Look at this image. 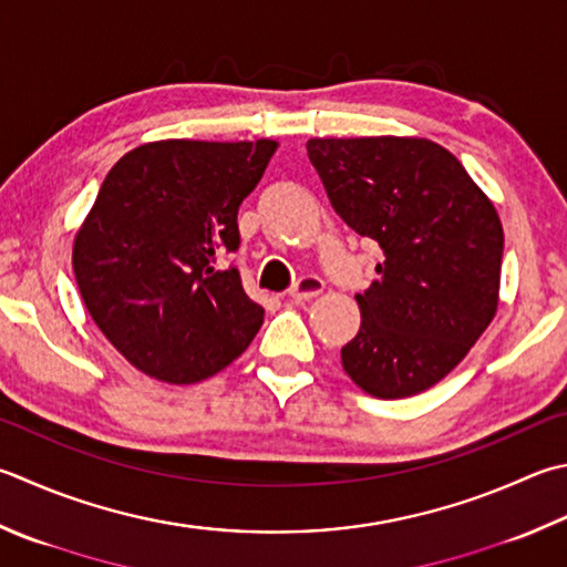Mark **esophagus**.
<instances>
[{
  "mask_svg": "<svg viewBox=\"0 0 567 567\" xmlns=\"http://www.w3.org/2000/svg\"><path fill=\"white\" fill-rule=\"evenodd\" d=\"M323 288H326L323 279H318L316 274H306L296 281V286L291 288V293L288 296H291L293 301H311V298L323 293Z\"/></svg>",
  "mask_w": 567,
  "mask_h": 567,
  "instance_id": "obj_1",
  "label": "esophagus"
}]
</instances>
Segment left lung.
Listing matches in <instances>:
<instances>
[{
  "label": "left lung",
  "mask_w": 567,
  "mask_h": 567,
  "mask_svg": "<svg viewBox=\"0 0 567 567\" xmlns=\"http://www.w3.org/2000/svg\"><path fill=\"white\" fill-rule=\"evenodd\" d=\"M308 157L350 229L380 244L340 350L362 392L402 400L466 358L498 308L504 227L464 165L426 137H313Z\"/></svg>",
  "instance_id": "1"
}]
</instances>
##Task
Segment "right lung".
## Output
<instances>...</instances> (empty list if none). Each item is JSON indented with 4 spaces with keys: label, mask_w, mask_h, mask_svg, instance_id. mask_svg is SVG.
Listing matches in <instances>:
<instances>
[{
    "label": "right lung",
    "mask_w": 567,
    "mask_h": 567,
    "mask_svg": "<svg viewBox=\"0 0 567 567\" xmlns=\"http://www.w3.org/2000/svg\"><path fill=\"white\" fill-rule=\"evenodd\" d=\"M279 143L157 141L105 175L73 239L85 308L115 350L145 375L192 384L249 348L264 308L239 271L237 215Z\"/></svg>",
    "instance_id": "obj_1"
}]
</instances>
